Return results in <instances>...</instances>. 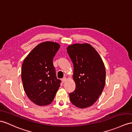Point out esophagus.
I'll use <instances>...</instances> for the list:
<instances>
[{"label":"esophagus","mask_w":132,"mask_h":132,"mask_svg":"<svg viewBox=\"0 0 132 132\" xmlns=\"http://www.w3.org/2000/svg\"><path fill=\"white\" fill-rule=\"evenodd\" d=\"M66 81H67V78H63V79H62V82L63 83H65Z\"/></svg>","instance_id":"obj_1"}]
</instances>
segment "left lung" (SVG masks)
<instances>
[{"label": "left lung", "mask_w": 132, "mask_h": 132, "mask_svg": "<svg viewBox=\"0 0 132 132\" xmlns=\"http://www.w3.org/2000/svg\"><path fill=\"white\" fill-rule=\"evenodd\" d=\"M73 64V79L75 90L69 94L72 103L85 109L97 101L104 88L106 71L97 51L87 43L74 44L67 48Z\"/></svg>", "instance_id": "8db88e82"}]
</instances>
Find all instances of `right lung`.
I'll return each mask as SVG.
<instances>
[{
	"label": "right lung",
	"instance_id": "1",
	"mask_svg": "<svg viewBox=\"0 0 132 132\" xmlns=\"http://www.w3.org/2000/svg\"><path fill=\"white\" fill-rule=\"evenodd\" d=\"M60 45L46 41L39 44L24 59L21 78L24 92L38 106H46L54 100L61 81L57 79L53 60Z\"/></svg>",
	"mask_w": 132,
	"mask_h": 132
}]
</instances>
